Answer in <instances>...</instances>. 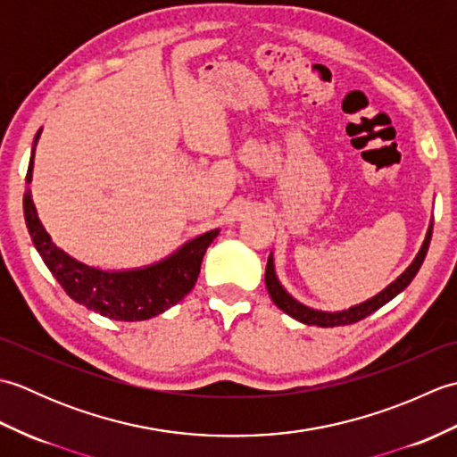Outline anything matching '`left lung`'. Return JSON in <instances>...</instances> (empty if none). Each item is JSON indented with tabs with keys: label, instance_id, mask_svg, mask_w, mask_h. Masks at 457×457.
I'll return each instance as SVG.
<instances>
[{
	"label": "left lung",
	"instance_id": "left-lung-1",
	"mask_svg": "<svg viewBox=\"0 0 457 457\" xmlns=\"http://www.w3.org/2000/svg\"><path fill=\"white\" fill-rule=\"evenodd\" d=\"M432 226H434V220H430V226L428 231H426V237H424V244L419 251V255L414 257L412 263L406 267L404 273L401 277H396L393 283L383 288L381 293L375 295L373 298L365 300L361 304H355L347 310H339V312H324V310H316V308H310L303 303H298L295 296H290L285 287L280 285V280L275 273V261H273V253L269 255L267 261V269H265V285L270 298H273V303L283 310L285 314H288L290 318L298 320V322H303L306 326H320V328H334V326H347V324H355L359 320L367 318L369 314H373L375 310H378L381 306H385L389 300H393L396 295L403 293V290L411 285V280L419 273V269L422 265V261L428 253V245H430V239H432Z\"/></svg>",
	"mask_w": 457,
	"mask_h": 457
}]
</instances>
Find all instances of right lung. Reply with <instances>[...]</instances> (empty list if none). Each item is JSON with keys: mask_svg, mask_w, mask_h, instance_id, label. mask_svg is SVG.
I'll return each instance as SVG.
<instances>
[{"mask_svg": "<svg viewBox=\"0 0 457 457\" xmlns=\"http://www.w3.org/2000/svg\"><path fill=\"white\" fill-rule=\"evenodd\" d=\"M41 131L43 129H38L35 135L31 161H29L25 177L27 190L23 196V213L35 249L58 280V285L64 288V293L92 312L110 320H121V322L149 320L180 303L196 285L204 253L218 237L220 229H210L206 234L187 241L159 263L139 269L104 270L71 257L66 251L56 247L51 236L46 234L37 216L31 188H29L33 180L35 147Z\"/></svg>", "mask_w": 457, "mask_h": 457, "instance_id": "1", "label": "right lung"}]
</instances>
